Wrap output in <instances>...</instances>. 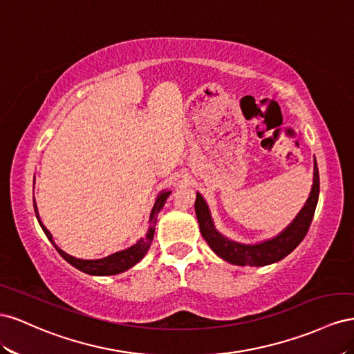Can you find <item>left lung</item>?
Instances as JSON below:
<instances>
[{
    "label": "left lung",
    "instance_id": "obj_1",
    "mask_svg": "<svg viewBox=\"0 0 354 354\" xmlns=\"http://www.w3.org/2000/svg\"><path fill=\"white\" fill-rule=\"evenodd\" d=\"M317 198H319V170L315 160V183H313L311 193L306 206L302 207L298 216L283 231V233H280L277 237L264 241V243H259V245H240V243H236V241L228 240L224 236H221L215 230L214 222H212V218L209 214L207 205L205 203L203 197L200 194H197L196 197L194 207H196V215L200 225V233L205 237L207 245L218 257L236 266L262 267L285 258L301 243L311 225L313 216H315Z\"/></svg>",
    "mask_w": 354,
    "mask_h": 354
}]
</instances>
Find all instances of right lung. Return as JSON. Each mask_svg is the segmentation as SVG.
<instances>
[{
    "mask_svg": "<svg viewBox=\"0 0 354 354\" xmlns=\"http://www.w3.org/2000/svg\"><path fill=\"white\" fill-rule=\"evenodd\" d=\"M170 191H163L161 193L157 200H156V205L153 207V210H151V216H149V231L147 237H142L140 239L136 245L130 246L129 249L126 250H121V252H117V254H113L109 255L106 258H102V259H78V258H74L71 257L68 254H65V252L62 249H59L55 241L52 239V234H50V231L41 224V221H39V216H38V212H37V206H35V200H34V209H35V215L38 218V222L39 225H41L43 231L46 233L47 239L52 241V243L55 245L56 250L59 252V255L62 257L65 261H68L71 266H74L75 268H78L80 271H84L87 272V274H93V276H111V274H118V272H123L126 271L127 268L133 267L136 262H139L140 259H142L145 257V254L148 252L151 243H153V237H154V230H156V224H157V214L160 212V209L163 207L166 198L169 197Z\"/></svg>",
    "mask_w": 354,
    "mask_h": 354,
    "instance_id": "1",
    "label": "right lung"
}]
</instances>
